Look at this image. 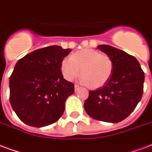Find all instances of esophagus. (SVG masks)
Listing matches in <instances>:
<instances>
[{
  "label": "esophagus",
  "mask_w": 152,
  "mask_h": 152,
  "mask_svg": "<svg viewBox=\"0 0 152 152\" xmlns=\"http://www.w3.org/2000/svg\"><path fill=\"white\" fill-rule=\"evenodd\" d=\"M80 88V86H79L78 85H77V84H75V91H77V90H78V89Z\"/></svg>",
  "instance_id": "1"
}]
</instances>
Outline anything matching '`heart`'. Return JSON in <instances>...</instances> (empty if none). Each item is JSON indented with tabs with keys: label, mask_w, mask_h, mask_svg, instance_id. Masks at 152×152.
Wrapping results in <instances>:
<instances>
[{
	"label": "heart",
	"mask_w": 152,
	"mask_h": 152,
	"mask_svg": "<svg viewBox=\"0 0 152 152\" xmlns=\"http://www.w3.org/2000/svg\"><path fill=\"white\" fill-rule=\"evenodd\" d=\"M80 69L81 82L90 88L98 89L109 81L114 70V63L110 56L91 49L79 50L61 61V74L67 81L77 77Z\"/></svg>",
	"instance_id": "1"
}]
</instances>
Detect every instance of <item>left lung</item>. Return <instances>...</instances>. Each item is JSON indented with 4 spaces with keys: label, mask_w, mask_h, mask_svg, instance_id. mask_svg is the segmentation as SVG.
I'll list each match as a JSON object with an SVG mask.
<instances>
[{
    "label": "left lung",
    "mask_w": 152,
    "mask_h": 152,
    "mask_svg": "<svg viewBox=\"0 0 152 152\" xmlns=\"http://www.w3.org/2000/svg\"><path fill=\"white\" fill-rule=\"evenodd\" d=\"M97 47L110 56L114 70L103 86L90 91L84 109L96 120L116 124L128 117L142 99L144 72L137 59L124 50L108 45Z\"/></svg>",
    "instance_id": "left-lung-1"
}]
</instances>
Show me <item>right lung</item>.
Returning a JSON list of instances; mask_svg holds the SVG:
<instances>
[{"label": "right lung", "mask_w": 152, "mask_h": 152, "mask_svg": "<svg viewBox=\"0 0 152 152\" xmlns=\"http://www.w3.org/2000/svg\"><path fill=\"white\" fill-rule=\"evenodd\" d=\"M71 52L58 45L38 49L16 63L10 77V101L16 115L28 126L42 127L55 123L75 85L63 78L61 64Z\"/></svg>", "instance_id": "obj_1"}]
</instances>
